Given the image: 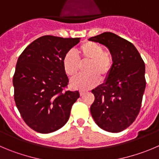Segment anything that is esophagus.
<instances>
[{
  "label": "esophagus",
  "instance_id": "obj_1",
  "mask_svg": "<svg viewBox=\"0 0 159 159\" xmlns=\"http://www.w3.org/2000/svg\"><path fill=\"white\" fill-rule=\"evenodd\" d=\"M84 93H85V92H84V91H80V96H82L84 94Z\"/></svg>",
  "mask_w": 159,
  "mask_h": 159
}]
</instances>
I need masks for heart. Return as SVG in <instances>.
Instances as JSON below:
<instances>
[{"label":"heart","instance_id":"obj_1","mask_svg":"<svg viewBox=\"0 0 159 159\" xmlns=\"http://www.w3.org/2000/svg\"><path fill=\"white\" fill-rule=\"evenodd\" d=\"M79 60L73 52H67L63 58V67L66 75L74 77L80 69V63L88 62L85 66L86 75H82L72 78L70 85L72 89L88 90L93 88L100 82V80L106 79L112 68V57L104 51L103 47L99 43L86 41L77 49ZM101 78H100L99 77Z\"/></svg>","mask_w":159,"mask_h":159}]
</instances>
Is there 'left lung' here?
<instances>
[{"mask_svg": "<svg viewBox=\"0 0 159 159\" xmlns=\"http://www.w3.org/2000/svg\"><path fill=\"white\" fill-rule=\"evenodd\" d=\"M89 40L106 46L113 61L104 82L92 90L95 100L90 112L102 129L119 133L140 112L146 87L144 62L131 42L114 33L105 32Z\"/></svg>", "mask_w": 159, "mask_h": 159, "instance_id": "left-lung-1", "label": "left lung"}]
</instances>
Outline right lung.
<instances>
[{
    "label": "right lung",
    "mask_w": 159,
    "mask_h": 159,
    "mask_svg": "<svg viewBox=\"0 0 159 159\" xmlns=\"http://www.w3.org/2000/svg\"><path fill=\"white\" fill-rule=\"evenodd\" d=\"M80 38L45 35L19 56L13 76L14 99L28 126L40 133L56 131L67 122L78 91L64 90L68 84L63 58Z\"/></svg>",
    "instance_id": "right-lung-1"
}]
</instances>
